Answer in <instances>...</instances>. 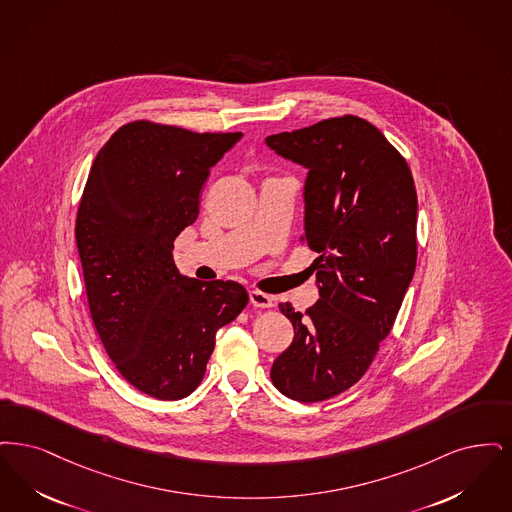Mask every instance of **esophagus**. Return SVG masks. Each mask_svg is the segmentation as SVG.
Wrapping results in <instances>:
<instances>
[{"mask_svg": "<svg viewBox=\"0 0 512 512\" xmlns=\"http://www.w3.org/2000/svg\"><path fill=\"white\" fill-rule=\"evenodd\" d=\"M250 304L254 308H271L273 306V300L271 296H267L266 292H260V290H250Z\"/></svg>", "mask_w": 512, "mask_h": 512, "instance_id": "obj_1", "label": "esophagus"}]
</instances>
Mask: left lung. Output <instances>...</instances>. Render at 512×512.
I'll return each mask as SVG.
<instances>
[{"instance_id":"obj_1","label":"left lung","mask_w":512,"mask_h":512,"mask_svg":"<svg viewBox=\"0 0 512 512\" xmlns=\"http://www.w3.org/2000/svg\"><path fill=\"white\" fill-rule=\"evenodd\" d=\"M277 155L304 164L302 243L319 254L310 269L319 300L306 313L281 304L294 327L271 380L312 403L352 388L394 327L417 266V191L400 151L371 122L344 114L269 135Z\"/></svg>"}]
</instances>
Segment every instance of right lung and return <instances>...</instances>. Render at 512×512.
Returning <instances> with one entry per match:
<instances>
[{
    "mask_svg": "<svg viewBox=\"0 0 512 512\" xmlns=\"http://www.w3.org/2000/svg\"><path fill=\"white\" fill-rule=\"evenodd\" d=\"M239 139L134 120L89 170L76 214L89 313L118 373L156 400H181L199 386L216 331L248 304L243 285L189 279L172 256L176 237L199 218L210 168Z\"/></svg>",
    "mask_w": 512,
    "mask_h": 512,
    "instance_id": "add662e5",
    "label": "right lung"
}]
</instances>
